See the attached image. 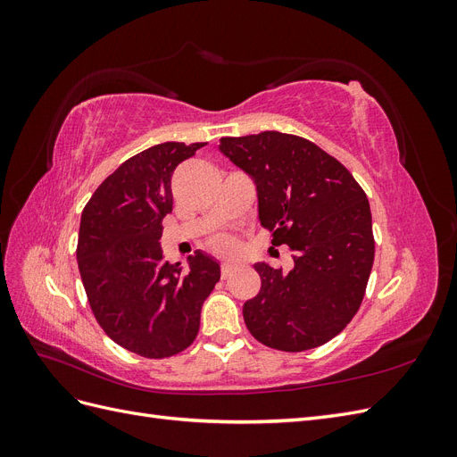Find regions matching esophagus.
I'll return each mask as SVG.
<instances>
[{"instance_id":"esophagus-1","label":"esophagus","mask_w":457,"mask_h":457,"mask_svg":"<svg viewBox=\"0 0 457 457\" xmlns=\"http://www.w3.org/2000/svg\"><path fill=\"white\" fill-rule=\"evenodd\" d=\"M234 269H237V265L230 261H225L223 265H220V274H223V278H227V276H230L234 272Z\"/></svg>"}]
</instances>
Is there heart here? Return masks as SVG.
<instances>
[{"label":"heart","mask_w":457,"mask_h":457,"mask_svg":"<svg viewBox=\"0 0 457 457\" xmlns=\"http://www.w3.org/2000/svg\"><path fill=\"white\" fill-rule=\"evenodd\" d=\"M212 245L215 247V250H227V247H228V240H227V238H215V240L212 242Z\"/></svg>","instance_id":"1"}]
</instances>
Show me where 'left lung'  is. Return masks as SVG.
Segmentation results:
<instances>
[{"mask_svg":"<svg viewBox=\"0 0 457 457\" xmlns=\"http://www.w3.org/2000/svg\"><path fill=\"white\" fill-rule=\"evenodd\" d=\"M253 179L257 213L272 245H289L294 269L255 262L259 294L244 303L250 334L270 349L301 353L334 339L361 307L373 265L364 190L334 156L280 131L219 141Z\"/></svg>","mask_w":457,"mask_h":457,"instance_id":"left-lung-1","label":"left lung"}]
</instances>
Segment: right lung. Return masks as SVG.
Returning a JSON list of instances; mask_svg holds the SVG:
<instances>
[{
  "instance_id": "add662e5",
  "label": "right lung",
  "mask_w": 457,
  "mask_h": 457,
  "mask_svg": "<svg viewBox=\"0 0 457 457\" xmlns=\"http://www.w3.org/2000/svg\"><path fill=\"white\" fill-rule=\"evenodd\" d=\"M204 143H162L123 162L81 213L78 267L96 322L120 347L146 358L185 351L196 339L219 261L198 250L170 265L160 247L171 212V173Z\"/></svg>"
}]
</instances>
